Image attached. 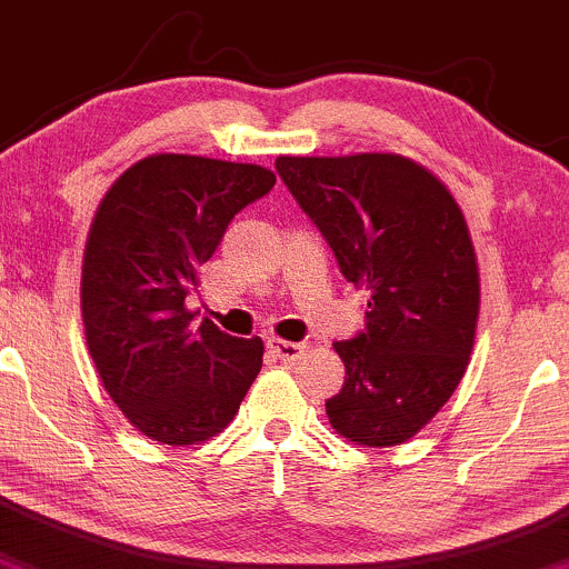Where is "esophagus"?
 <instances>
[{
    "label": "esophagus",
    "instance_id": "34e87169",
    "mask_svg": "<svg viewBox=\"0 0 569 569\" xmlns=\"http://www.w3.org/2000/svg\"><path fill=\"white\" fill-rule=\"evenodd\" d=\"M267 349L269 355L278 357L283 362H295L297 357L305 351V343H295V340H280V338H269L267 340Z\"/></svg>",
    "mask_w": 569,
    "mask_h": 569
}]
</instances>
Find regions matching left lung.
<instances>
[{
	"instance_id": "obj_1",
	"label": "left lung",
	"mask_w": 569,
	"mask_h": 569,
	"mask_svg": "<svg viewBox=\"0 0 569 569\" xmlns=\"http://www.w3.org/2000/svg\"><path fill=\"white\" fill-rule=\"evenodd\" d=\"M274 171L343 278L368 291L365 330L335 343L346 381L327 417L357 445H403L450 400L475 346L480 272L463 212L400 154H283Z\"/></svg>"
}]
</instances>
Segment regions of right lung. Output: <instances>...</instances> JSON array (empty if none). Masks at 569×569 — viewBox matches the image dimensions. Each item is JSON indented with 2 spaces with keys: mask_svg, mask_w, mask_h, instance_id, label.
I'll return each mask as SVG.
<instances>
[{
  "mask_svg": "<svg viewBox=\"0 0 569 569\" xmlns=\"http://www.w3.org/2000/svg\"><path fill=\"white\" fill-rule=\"evenodd\" d=\"M253 163L152 154L100 201L83 253L81 313L106 392L143 436L196 445L220 433L261 370V338H234L184 297L237 212L267 196Z\"/></svg>",
  "mask_w": 569,
  "mask_h": 569,
  "instance_id": "right-lung-1",
  "label": "right lung"
}]
</instances>
